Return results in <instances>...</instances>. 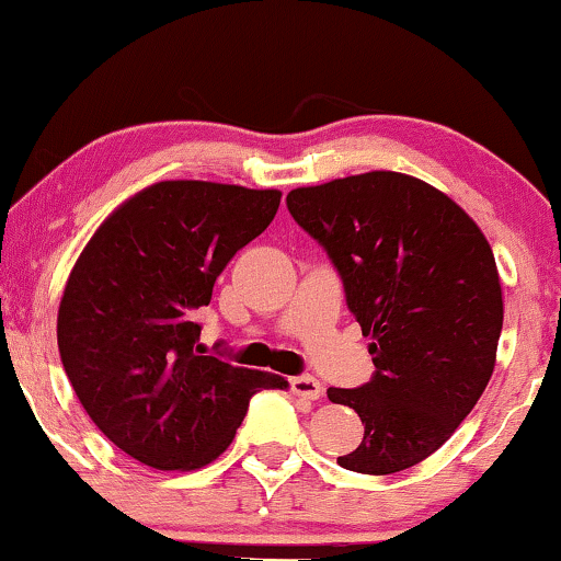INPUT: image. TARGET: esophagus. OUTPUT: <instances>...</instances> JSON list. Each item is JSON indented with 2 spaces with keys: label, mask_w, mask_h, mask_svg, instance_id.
I'll return each instance as SVG.
<instances>
[{
  "label": "esophagus",
  "mask_w": 561,
  "mask_h": 561,
  "mask_svg": "<svg viewBox=\"0 0 561 561\" xmlns=\"http://www.w3.org/2000/svg\"><path fill=\"white\" fill-rule=\"evenodd\" d=\"M290 390H294V396L306 398V401H317L324 388H321V382L317 378H311V375H298V378H290Z\"/></svg>",
  "instance_id": "obj_1"
}]
</instances>
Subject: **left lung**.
<instances>
[{
    "label": "left lung",
    "mask_w": 561,
    "mask_h": 561,
    "mask_svg": "<svg viewBox=\"0 0 561 561\" xmlns=\"http://www.w3.org/2000/svg\"><path fill=\"white\" fill-rule=\"evenodd\" d=\"M286 202L324 244L373 340V380L327 390L365 424L359 447L336 462L409 470L455 434L495 370L503 288L490 242L444 191L396 171L301 186Z\"/></svg>",
    "instance_id": "8db88e82"
}]
</instances>
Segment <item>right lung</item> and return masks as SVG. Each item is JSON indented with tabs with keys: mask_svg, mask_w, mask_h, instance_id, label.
<instances>
[{
	"mask_svg": "<svg viewBox=\"0 0 561 561\" xmlns=\"http://www.w3.org/2000/svg\"><path fill=\"white\" fill-rule=\"evenodd\" d=\"M278 188L160 181L106 217L58 306L68 380L106 439L156 470H198L280 375L202 355L196 313L237 250L271 225Z\"/></svg>",
	"mask_w": 561,
	"mask_h": 561,
	"instance_id": "obj_1",
	"label": "right lung"
}]
</instances>
